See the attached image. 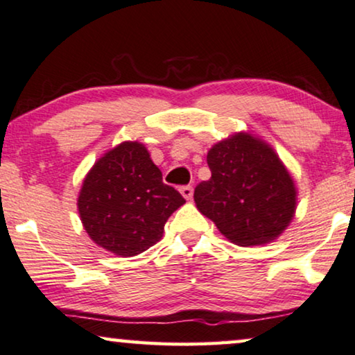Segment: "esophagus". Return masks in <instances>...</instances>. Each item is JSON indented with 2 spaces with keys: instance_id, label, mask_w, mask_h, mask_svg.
<instances>
[{
  "instance_id": "1",
  "label": "esophagus",
  "mask_w": 355,
  "mask_h": 355,
  "mask_svg": "<svg viewBox=\"0 0 355 355\" xmlns=\"http://www.w3.org/2000/svg\"><path fill=\"white\" fill-rule=\"evenodd\" d=\"M180 193L183 194L184 199H191L193 198V187L191 184H184V187L180 188Z\"/></svg>"
}]
</instances>
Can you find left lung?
I'll return each mask as SVG.
<instances>
[{"mask_svg":"<svg viewBox=\"0 0 355 355\" xmlns=\"http://www.w3.org/2000/svg\"><path fill=\"white\" fill-rule=\"evenodd\" d=\"M212 177L194 188L199 212L230 241L259 246L275 239L296 209L293 178L272 148L238 133L207 153Z\"/></svg>","mask_w":355,"mask_h":355,"instance_id":"obj_1","label":"left lung"}]
</instances>
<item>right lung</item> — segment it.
<instances>
[{"instance_id":"right-lung-1","label":"right lung","mask_w":355,"mask_h":355,"mask_svg":"<svg viewBox=\"0 0 355 355\" xmlns=\"http://www.w3.org/2000/svg\"><path fill=\"white\" fill-rule=\"evenodd\" d=\"M184 198L162 182L143 144L125 141L99 159L85 178L78 212L89 238L117 256L154 246Z\"/></svg>"}]
</instances>
